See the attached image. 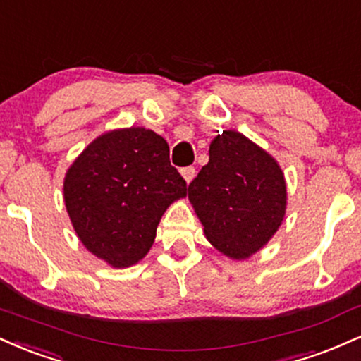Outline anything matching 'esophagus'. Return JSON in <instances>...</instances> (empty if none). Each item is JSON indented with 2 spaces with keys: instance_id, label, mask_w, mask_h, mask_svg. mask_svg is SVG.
<instances>
[{
  "instance_id": "1",
  "label": "esophagus",
  "mask_w": 361,
  "mask_h": 361,
  "mask_svg": "<svg viewBox=\"0 0 361 361\" xmlns=\"http://www.w3.org/2000/svg\"><path fill=\"white\" fill-rule=\"evenodd\" d=\"M195 173H197V169H195L193 166H186V168L181 169V176L185 178L186 183H190V181L193 180V178H195Z\"/></svg>"
}]
</instances>
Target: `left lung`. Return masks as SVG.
Segmentation results:
<instances>
[{
  "label": "left lung",
  "instance_id": "1",
  "mask_svg": "<svg viewBox=\"0 0 361 361\" xmlns=\"http://www.w3.org/2000/svg\"><path fill=\"white\" fill-rule=\"evenodd\" d=\"M208 154L188 198L210 244L230 259H247L282 224L284 175L271 154L237 131L219 134Z\"/></svg>",
  "mask_w": 361,
  "mask_h": 361
}]
</instances>
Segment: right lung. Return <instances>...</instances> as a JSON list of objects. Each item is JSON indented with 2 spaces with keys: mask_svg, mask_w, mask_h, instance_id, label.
<instances>
[{
  "mask_svg": "<svg viewBox=\"0 0 361 361\" xmlns=\"http://www.w3.org/2000/svg\"><path fill=\"white\" fill-rule=\"evenodd\" d=\"M186 181L169 163L168 142L145 128L94 139L63 181V200L80 242L112 267H129L149 252L159 220Z\"/></svg>",
  "mask_w": 361,
  "mask_h": 361,
  "instance_id": "right-lung-1",
  "label": "right lung"
}]
</instances>
